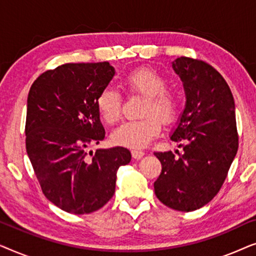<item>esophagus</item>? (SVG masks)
I'll return each mask as SVG.
<instances>
[{
  "instance_id": "1",
  "label": "esophagus",
  "mask_w": 256,
  "mask_h": 256,
  "mask_svg": "<svg viewBox=\"0 0 256 256\" xmlns=\"http://www.w3.org/2000/svg\"><path fill=\"white\" fill-rule=\"evenodd\" d=\"M132 158L140 160L144 156V152H143L142 150H132Z\"/></svg>"
}]
</instances>
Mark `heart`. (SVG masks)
<instances>
[{
    "mask_svg": "<svg viewBox=\"0 0 256 256\" xmlns=\"http://www.w3.org/2000/svg\"><path fill=\"white\" fill-rule=\"evenodd\" d=\"M122 86L129 94L146 98L141 112L144 118L121 124L112 134V141L132 149L144 148L158 136L162 129L161 120L168 124L176 118L178 96L174 90L166 88L164 76L150 68H140L127 73L122 79ZM96 106L106 124H113L120 120L122 96L116 90L112 87L101 90L96 96Z\"/></svg>",
    "mask_w": 256,
    "mask_h": 256,
    "instance_id": "1",
    "label": "heart"
}]
</instances>
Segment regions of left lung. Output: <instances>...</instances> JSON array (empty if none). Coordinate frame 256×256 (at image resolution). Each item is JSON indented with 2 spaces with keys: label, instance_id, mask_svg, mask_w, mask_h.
<instances>
[{
  "label": "left lung",
  "instance_id": "obj_1",
  "mask_svg": "<svg viewBox=\"0 0 256 256\" xmlns=\"http://www.w3.org/2000/svg\"><path fill=\"white\" fill-rule=\"evenodd\" d=\"M172 68L186 96L171 134L183 152H155L162 172L154 188L168 208L190 212L216 197L236 155V104L226 80L208 62L180 57L172 62Z\"/></svg>",
  "mask_w": 256,
  "mask_h": 256
}]
</instances>
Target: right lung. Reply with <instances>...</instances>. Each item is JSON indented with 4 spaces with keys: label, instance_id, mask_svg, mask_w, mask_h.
<instances>
[{
    "label": "right lung",
    "instance_id": "1",
    "mask_svg": "<svg viewBox=\"0 0 256 256\" xmlns=\"http://www.w3.org/2000/svg\"><path fill=\"white\" fill-rule=\"evenodd\" d=\"M115 74L108 62L64 64L42 73L30 87L26 146L45 197L62 211L87 214L115 192L116 172L130 162L124 146L96 149L104 138L96 106Z\"/></svg>",
    "mask_w": 256,
    "mask_h": 256
}]
</instances>
